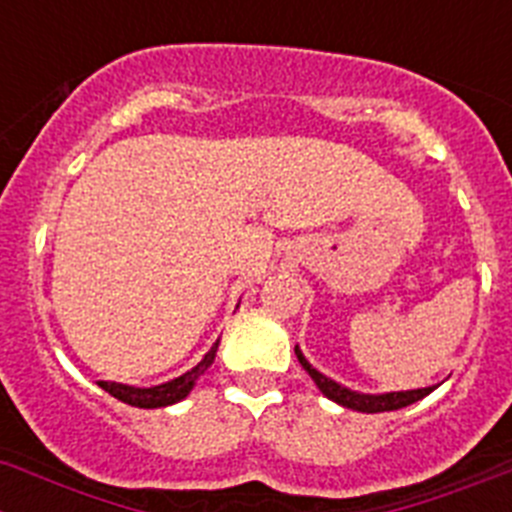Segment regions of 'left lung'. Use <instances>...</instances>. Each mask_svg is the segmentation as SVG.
Masks as SVG:
<instances>
[{"mask_svg": "<svg viewBox=\"0 0 512 512\" xmlns=\"http://www.w3.org/2000/svg\"><path fill=\"white\" fill-rule=\"evenodd\" d=\"M296 358H299V363L304 366V371L309 373L311 379H314V384L319 386V391H322L324 397L332 399V402L342 404V407H348V410H358V412H391V410H402V407H407V404L417 402V399L428 397L430 386L428 389H412V391H391V394H379V397H373V394H358V391H350L345 389V386L335 384L332 379H327V376H322V373L317 371V368L311 366L309 361L304 358V353L299 350V345H296Z\"/></svg>", "mask_w": 512, "mask_h": 512, "instance_id": "obj_1", "label": "left lung"}]
</instances>
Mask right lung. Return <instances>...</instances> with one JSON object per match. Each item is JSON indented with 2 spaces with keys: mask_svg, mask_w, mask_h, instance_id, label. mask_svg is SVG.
<instances>
[{
  "mask_svg": "<svg viewBox=\"0 0 512 512\" xmlns=\"http://www.w3.org/2000/svg\"><path fill=\"white\" fill-rule=\"evenodd\" d=\"M216 348H219V342L213 345L211 350L206 353L198 366L193 371L182 373L180 379H172L162 386H151V389H133V386H123V384H113V381H100V386L108 391L110 397L121 399V402L131 404V407H141V410H157V407H167V404H175L180 399H185L193 389V384L198 381V376L208 371V366L216 358Z\"/></svg>",
  "mask_w": 512,
  "mask_h": 512,
  "instance_id": "obj_1",
  "label": "right lung"
}]
</instances>
